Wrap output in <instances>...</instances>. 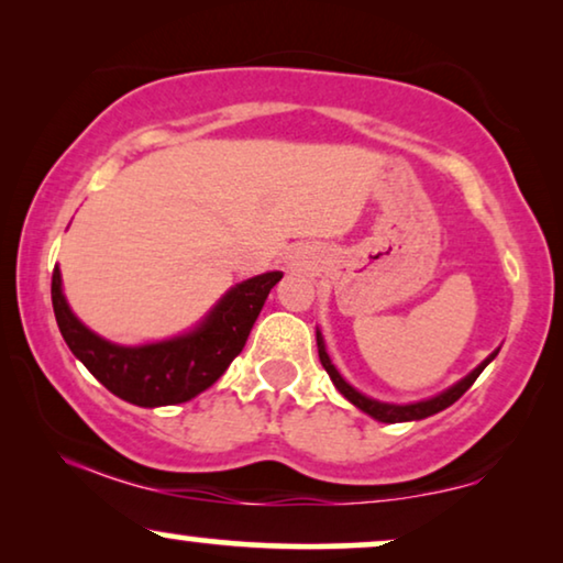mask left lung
Masks as SVG:
<instances>
[{
  "instance_id": "1",
  "label": "left lung",
  "mask_w": 563,
  "mask_h": 563,
  "mask_svg": "<svg viewBox=\"0 0 563 563\" xmlns=\"http://www.w3.org/2000/svg\"><path fill=\"white\" fill-rule=\"evenodd\" d=\"M318 353H320V364H322V368H325L328 372V376L330 379H333V384H335V389L341 391V395L349 399V402H353L358 407V410H364L366 415H372L374 420H379V422H407V420H422V418H430V415H435V412H441V410H445V407H451L453 402H456V399L464 395V391L472 387V384L476 382V376H479L484 368H487V364L492 358L497 356V351L495 353H489L487 358L482 361L479 366L474 368L472 374H466L464 379L461 382H456L453 384L451 389H445V391H441V395H435V397H430V399H422V402H415V405H387V402H376V399H372V397H366V395H361L358 389H353L349 382L343 379L341 374H338V368L330 364V356H328V351H325V341H322V333L318 330Z\"/></svg>"
}]
</instances>
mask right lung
Returning <instances> with one entry per match:
<instances>
[{
    "label": "right lung",
    "mask_w": 563,
    "mask_h": 563,
    "mask_svg": "<svg viewBox=\"0 0 563 563\" xmlns=\"http://www.w3.org/2000/svg\"><path fill=\"white\" fill-rule=\"evenodd\" d=\"M279 279L282 272H268L235 284L191 333L148 345H118L91 333L66 302L58 266L51 299L66 345L112 395L137 407H164L187 402L225 374Z\"/></svg>",
    "instance_id": "right-lung-1"
}]
</instances>
